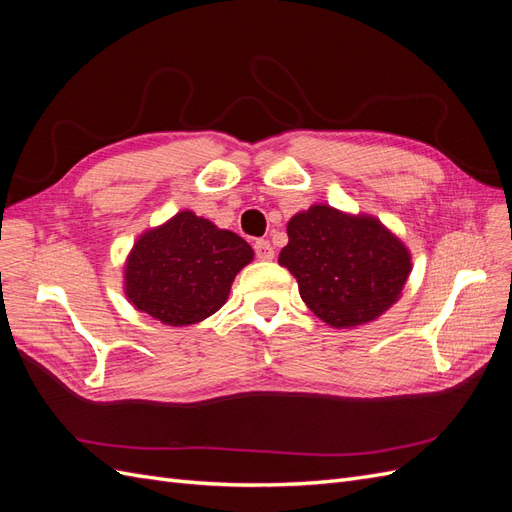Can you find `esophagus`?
Listing matches in <instances>:
<instances>
[{
    "label": "esophagus",
    "mask_w": 512,
    "mask_h": 512,
    "mask_svg": "<svg viewBox=\"0 0 512 512\" xmlns=\"http://www.w3.org/2000/svg\"><path fill=\"white\" fill-rule=\"evenodd\" d=\"M254 252H256L258 260H273V256H275L273 245L267 239H258L254 243Z\"/></svg>",
    "instance_id": "34e87169"
}]
</instances>
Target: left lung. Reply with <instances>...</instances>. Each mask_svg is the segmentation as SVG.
I'll return each mask as SVG.
<instances>
[{
  "label": "left lung",
  "mask_w": 512,
  "mask_h": 512,
  "mask_svg": "<svg viewBox=\"0 0 512 512\" xmlns=\"http://www.w3.org/2000/svg\"><path fill=\"white\" fill-rule=\"evenodd\" d=\"M280 265L312 312L335 329L376 320L401 294L410 252L380 220L314 205L288 222Z\"/></svg>",
  "instance_id": "8db88e82"
}]
</instances>
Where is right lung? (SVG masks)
I'll use <instances>...</instances> for the list:
<instances>
[{
	"label": "right lung",
	"mask_w": 512,
	"mask_h": 512,
	"mask_svg": "<svg viewBox=\"0 0 512 512\" xmlns=\"http://www.w3.org/2000/svg\"><path fill=\"white\" fill-rule=\"evenodd\" d=\"M254 258L245 239L192 211L147 230L126 262V297L168 327H188L226 303L235 275Z\"/></svg>",
	"instance_id": "add662e5"
}]
</instances>
